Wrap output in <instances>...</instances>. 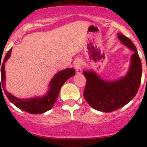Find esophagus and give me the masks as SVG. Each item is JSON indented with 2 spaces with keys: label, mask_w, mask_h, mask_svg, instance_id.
Segmentation results:
<instances>
[{
  "label": "esophagus",
  "mask_w": 147,
  "mask_h": 147,
  "mask_svg": "<svg viewBox=\"0 0 147 147\" xmlns=\"http://www.w3.org/2000/svg\"><path fill=\"white\" fill-rule=\"evenodd\" d=\"M74 68L77 74H81L82 71V60L80 59H76L74 61Z\"/></svg>",
  "instance_id": "1"
}]
</instances>
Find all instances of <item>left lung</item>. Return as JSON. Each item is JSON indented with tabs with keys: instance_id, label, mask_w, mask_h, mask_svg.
<instances>
[{
	"instance_id": "obj_1",
	"label": "left lung",
	"mask_w": 147,
	"mask_h": 147,
	"mask_svg": "<svg viewBox=\"0 0 147 147\" xmlns=\"http://www.w3.org/2000/svg\"><path fill=\"white\" fill-rule=\"evenodd\" d=\"M118 38L133 51L129 70L124 76L109 81L100 77L93 70L84 71L87 80L84 97L95 110L105 113L115 111L129 103L137 93L141 84L142 65L133 42L124 35L118 33Z\"/></svg>"
}]
</instances>
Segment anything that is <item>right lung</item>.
<instances>
[{
	"label": "right lung",
	"instance_id": "add662e5",
	"mask_svg": "<svg viewBox=\"0 0 147 147\" xmlns=\"http://www.w3.org/2000/svg\"><path fill=\"white\" fill-rule=\"evenodd\" d=\"M11 49L6 53L2 64H0V69H1V78H0L1 90H2L1 87H3L4 93L9 100L11 103L14 104L17 107L23 111L32 114H41L51 110L57 99L61 87L69 78L74 76L75 72H76L74 68H66V69L56 74L49 83V90L42 96H37L29 98H17L5 89V81H6L5 62L9 58L10 55H11Z\"/></svg>",
	"mask_w": 147,
	"mask_h": 147
}]
</instances>
